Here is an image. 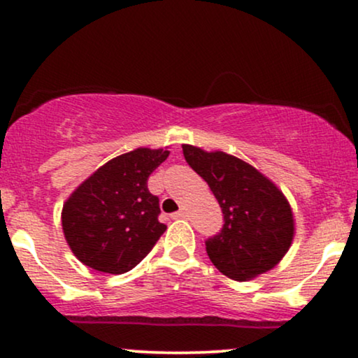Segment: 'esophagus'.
I'll return each instance as SVG.
<instances>
[{"instance_id": "esophagus-1", "label": "esophagus", "mask_w": 358, "mask_h": 358, "mask_svg": "<svg viewBox=\"0 0 358 358\" xmlns=\"http://www.w3.org/2000/svg\"><path fill=\"white\" fill-rule=\"evenodd\" d=\"M188 215V213H187V210H183V208H182V210H178V212H175V213H171V219H185V217H187Z\"/></svg>"}]
</instances>
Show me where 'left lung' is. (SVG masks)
<instances>
[{
  "label": "left lung",
  "mask_w": 358,
  "mask_h": 358,
  "mask_svg": "<svg viewBox=\"0 0 358 358\" xmlns=\"http://www.w3.org/2000/svg\"><path fill=\"white\" fill-rule=\"evenodd\" d=\"M183 156L208 183L224 213L220 232L205 241L213 266L236 281L273 269L294 234L285 195L256 168L232 155L183 145Z\"/></svg>",
  "instance_id": "8db88e82"
}]
</instances>
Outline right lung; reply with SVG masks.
<instances>
[{
    "instance_id": "add662e5",
    "label": "right lung",
    "mask_w": 358,
    "mask_h": 358,
    "mask_svg": "<svg viewBox=\"0 0 358 358\" xmlns=\"http://www.w3.org/2000/svg\"><path fill=\"white\" fill-rule=\"evenodd\" d=\"M170 151L138 148L110 159L72 193L62 210L65 239L80 262L109 274L138 266L166 231L148 178Z\"/></svg>"
}]
</instances>
